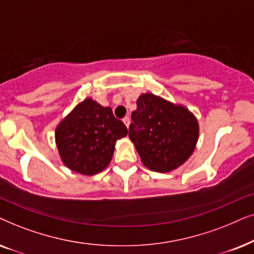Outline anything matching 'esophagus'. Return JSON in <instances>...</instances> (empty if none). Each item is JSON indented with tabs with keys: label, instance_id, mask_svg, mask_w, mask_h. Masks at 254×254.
<instances>
[{
	"label": "esophagus",
	"instance_id": "esophagus-1",
	"mask_svg": "<svg viewBox=\"0 0 254 254\" xmlns=\"http://www.w3.org/2000/svg\"><path fill=\"white\" fill-rule=\"evenodd\" d=\"M123 123L125 124V125H127V127H129V125H130V118L129 117H124L123 118Z\"/></svg>",
	"mask_w": 254,
	"mask_h": 254
}]
</instances>
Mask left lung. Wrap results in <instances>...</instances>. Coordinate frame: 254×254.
Returning <instances> with one entry per match:
<instances>
[{
	"mask_svg": "<svg viewBox=\"0 0 254 254\" xmlns=\"http://www.w3.org/2000/svg\"><path fill=\"white\" fill-rule=\"evenodd\" d=\"M131 118L129 137L150 170L173 171L194 152L198 123L187 108L146 93L139 96Z\"/></svg>",
	"mask_w": 254,
	"mask_h": 254,
	"instance_id": "obj_1",
	"label": "left lung"
}]
</instances>
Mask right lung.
<instances>
[{
	"instance_id": "add662e5",
	"label": "right lung",
	"mask_w": 254,
	"mask_h": 254,
	"mask_svg": "<svg viewBox=\"0 0 254 254\" xmlns=\"http://www.w3.org/2000/svg\"><path fill=\"white\" fill-rule=\"evenodd\" d=\"M127 129L109 107L92 99L77 104L56 130L60 158L69 170L84 175L103 171L114 154L115 143Z\"/></svg>"
}]
</instances>
